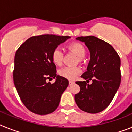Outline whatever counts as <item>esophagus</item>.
Returning <instances> with one entry per match:
<instances>
[{"mask_svg":"<svg viewBox=\"0 0 132 132\" xmlns=\"http://www.w3.org/2000/svg\"><path fill=\"white\" fill-rule=\"evenodd\" d=\"M74 83H75V82L74 81H73V80H69V85H73Z\"/></svg>","mask_w":132,"mask_h":132,"instance_id":"34e87169","label":"esophagus"}]
</instances>
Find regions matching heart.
Wrapping results in <instances>:
<instances>
[{
    "label": "heart",
    "instance_id": "1",
    "mask_svg": "<svg viewBox=\"0 0 132 132\" xmlns=\"http://www.w3.org/2000/svg\"><path fill=\"white\" fill-rule=\"evenodd\" d=\"M67 49L69 51L73 52L77 55L79 60L80 61L85 57L86 54V50L85 47L81 44L79 42L71 43L67 45ZM64 55L63 52L59 48H55L53 50L52 53V59L55 65L60 66L62 65L63 61ZM81 69L79 67H65L61 69L59 71V74L60 76L65 78V79L73 80L80 73Z\"/></svg>",
    "mask_w": 132,
    "mask_h": 132
}]
</instances>
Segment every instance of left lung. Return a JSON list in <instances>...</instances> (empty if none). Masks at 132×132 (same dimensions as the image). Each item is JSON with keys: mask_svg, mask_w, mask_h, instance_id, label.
Returning <instances> with one entry per match:
<instances>
[{"mask_svg": "<svg viewBox=\"0 0 132 132\" xmlns=\"http://www.w3.org/2000/svg\"><path fill=\"white\" fill-rule=\"evenodd\" d=\"M90 53L87 71L81 75L86 81H77L80 91L75 101L80 110L90 114L102 112L108 106L121 82L120 58L110 44L93 36H80ZM89 80H92L88 84Z\"/></svg>", "mask_w": 132, "mask_h": 132, "instance_id": "left-lung-1", "label": "left lung"}]
</instances>
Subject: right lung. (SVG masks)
Instances as JSON below:
<instances>
[{
  "instance_id": "right-lung-1",
  "label": "right lung",
  "mask_w": 132,
  "mask_h": 132,
  "mask_svg": "<svg viewBox=\"0 0 132 132\" xmlns=\"http://www.w3.org/2000/svg\"><path fill=\"white\" fill-rule=\"evenodd\" d=\"M70 37L53 34L32 36L17 50L14 57V83L24 106L31 112L46 115L59 106L69 85L67 79L57 75L52 53ZM56 78L51 84L47 79Z\"/></svg>"
}]
</instances>
